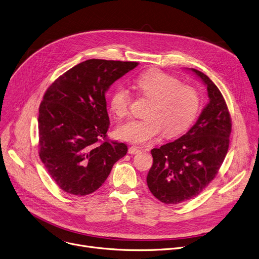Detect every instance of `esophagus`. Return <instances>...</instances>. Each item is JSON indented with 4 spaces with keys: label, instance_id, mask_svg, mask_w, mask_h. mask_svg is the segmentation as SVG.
I'll return each mask as SVG.
<instances>
[{
    "label": "esophagus",
    "instance_id": "34e87169",
    "mask_svg": "<svg viewBox=\"0 0 259 259\" xmlns=\"http://www.w3.org/2000/svg\"><path fill=\"white\" fill-rule=\"evenodd\" d=\"M140 150H141V149H140L139 147H137V146H131V147L128 148V154H131V155H136V154H138Z\"/></svg>",
    "mask_w": 259,
    "mask_h": 259
}]
</instances>
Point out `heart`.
<instances>
[{
    "instance_id": "heart-1",
    "label": "heart",
    "mask_w": 259,
    "mask_h": 259,
    "mask_svg": "<svg viewBox=\"0 0 259 259\" xmlns=\"http://www.w3.org/2000/svg\"><path fill=\"white\" fill-rule=\"evenodd\" d=\"M141 94L150 99L145 119L131 120L117 128V136L124 141L145 144L154 141L165 131L172 137L190 126L200 109V97L187 84H181L174 76L161 70H148L135 79ZM132 96L122 84L113 90L110 105L118 118H124L130 112Z\"/></svg>"
}]
</instances>
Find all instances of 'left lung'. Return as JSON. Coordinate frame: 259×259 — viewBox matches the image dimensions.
<instances>
[{
  "mask_svg": "<svg viewBox=\"0 0 259 259\" xmlns=\"http://www.w3.org/2000/svg\"><path fill=\"white\" fill-rule=\"evenodd\" d=\"M191 71L206 84L209 102L185 135L151 149L147 186L164 204L184 203L200 194L218 175L229 148L231 117L221 91L207 75Z\"/></svg>",
  "mask_w": 259,
  "mask_h": 259,
  "instance_id": "left-lung-1",
  "label": "left lung"
}]
</instances>
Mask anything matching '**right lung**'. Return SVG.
I'll return each mask as SVG.
<instances>
[{
	"mask_svg": "<svg viewBox=\"0 0 259 259\" xmlns=\"http://www.w3.org/2000/svg\"><path fill=\"white\" fill-rule=\"evenodd\" d=\"M137 66L135 62L88 59L46 91L38 114V154L65 192L82 196L96 191L113 165L126 155L124 143L106 137L110 119L105 92Z\"/></svg>",
	"mask_w": 259,
	"mask_h": 259,
	"instance_id": "1",
	"label": "right lung"
}]
</instances>
